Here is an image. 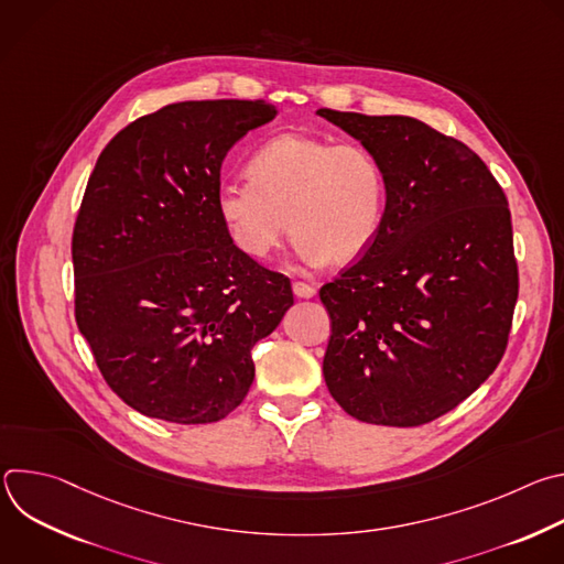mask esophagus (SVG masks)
<instances>
[{"label":"esophagus","mask_w":564,"mask_h":564,"mask_svg":"<svg viewBox=\"0 0 564 564\" xmlns=\"http://www.w3.org/2000/svg\"><path fill=\"white\" fill-rule=\"evenodd\" d=\"M292 290H294L296 299H312L316 294V288L310 283H303V281H294Z\"/></svg>","instance_id":"1"}]
</instances>
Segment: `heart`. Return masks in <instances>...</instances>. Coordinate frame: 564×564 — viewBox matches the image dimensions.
I'll return each instance as SVG.
<instances>
[{"label": "heart", "instance_id": "1", "mask_svg": "<svg viewBox=\"0 0 564 564\" xmlns=\"http://www.w3.org/2000/svg\"><path fill=\"white\" fill-rule=\"evenodd\" d=\"M214 203L231 243L250 259L276 252L292 227L305 263H350L383 227L388 183L364 144L285 131L250 155L248 178L223 181Z\"/></svg>", "mask_w": 564, "mask_h": 564}]
</instances>
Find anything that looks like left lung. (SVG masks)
I'll list each match as a JSON object with an SVG mask.
<instances>
[{"mask_svg":"<svg viewBox=\"0 0 564 564\" xmlns=\"http://www.w3.org/2000/svg\"><path fill=\"white\" fill-rule=\"evenodd\" d=\"M375 153L388 183L372 248L321 288L324 377L359 422L422 426L498 368L518 301L507 196L464 142L409 116L318 109Z\"/></svg>","mask_w":564,"mask_h":564,"instance_id":"8db88e82","label":"left lung"}]
</instances>
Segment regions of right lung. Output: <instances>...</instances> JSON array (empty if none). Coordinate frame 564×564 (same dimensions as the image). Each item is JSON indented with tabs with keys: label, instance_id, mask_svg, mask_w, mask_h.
Instances as JSON below:
<instances>
[{
	"label": "right lung",
	"instance_id": "obj_1",
	"mask_svg": "<svg viewBox=\"0 0 564 564\" xmlns=\"http://www.w3.org/2000/svg\"><path fill=\"white\" fill-rule=\"evenodd\" d=\"M274 116L263 100L176 102L98 158L73 229L75 321L109 388L147 417L229 415L254 381V344L294 303L214 203L227 151Z\"/></svg>",
	"mask_w": 564,
	"mask_h": 564
}]
</instances>
